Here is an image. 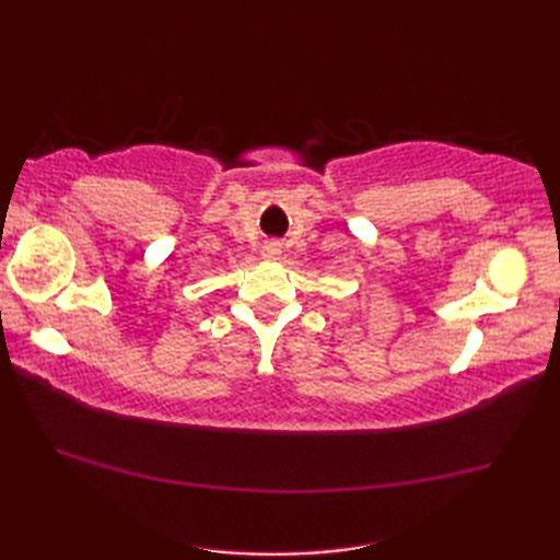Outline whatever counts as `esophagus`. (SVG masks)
Wrapping results in <instances>:
<instances>
[{"mask_svg":"<svg viewBox=\"0 0 560 560\" xmlns=\"http://www.w3.org/2000/svg\"><path fill=\"white\" fill-rule=\"evenodd\" d=\"M279 255H281V245H279V243L265 245V257H267V259H279Z\"/></svg>","mask_w":560,"mask_h":560,"instance_id":"1","label":"esophagus"}]
</instances>
